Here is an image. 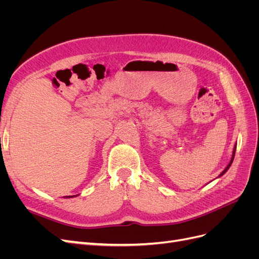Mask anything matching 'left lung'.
Wrapping results in <instances>:
<instances>
[{
    "mask_svg": "<svg viewBox=\"0 0 259 259\" xmlns=\"http://www.w3.org/2000/svg\"><path fill=\"white\" fill-rule=\"evenodd\" d=\"M236 149H237V144L236 145H234V147H233V151H232V155H231V159H230V161H229V163H228V165H227L226 167H225V169L222 171V173L221 174H219V176L217 177V178H219V177H222L225 173H226V171L227 170H228L229 169V167L231 166V164H232V162H233V159H234V153H236Z\"/></svg>",
    "mask_w": 259,
    "mask_h": 259,
    "instance_id": "left-lung-1",
    "label": "left lung"
}]
</instances>
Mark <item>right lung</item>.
I'll list each match as a JSON object with an SVG mask.
<instances>
[{"mask_svg":"<svg viewBox=\"0 0 259 259\" xmlns=\"http://www.w3.org/2000/svg\"><path fill=\"white\" fill-rule=\"evenodd\" d=\"M77 195V194H76ZM73 197H75V195H68V197H66V198H73Z\"/></svg>","mask_w":259,"mask_h":259,"instance_id":"right-lung-1","label":"right lung"}]
</instances>
